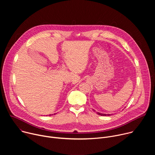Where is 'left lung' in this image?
<instances>
[{
	"label": "left lung",
	"mask_w": 155,
	"mask_h": 155,
	"mask_svg": "<svg viewBox=\"0 0 155 155\" xmlns=\"http://www.w3.org/2000/svg\"><path fill=\"white\" fill-rule=\"evenodd\" d=\"M97 114L98 115H101V116H110V114H101V113H99V112H97Z\"/></svg>",
	"instance_id": "left-lung-1"
}]
</instances>
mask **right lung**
<instances>
[{
	"label": "right lung",
	"instance_id": "right-lung-1",
	"mask_svg": "<svg viewBox=\"0 0 155 155\" xmlns=\"http://www.w3.org/2000/svg\"><path fill=\"white\" fill-rule=\"evenodd\" d=\"M50 115H49V116H50Z\"/></svg>",
	"mask_w": 155,
	"mask_h": 155
}]
</instances>
